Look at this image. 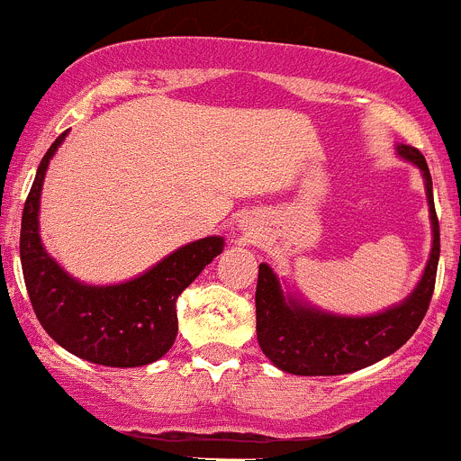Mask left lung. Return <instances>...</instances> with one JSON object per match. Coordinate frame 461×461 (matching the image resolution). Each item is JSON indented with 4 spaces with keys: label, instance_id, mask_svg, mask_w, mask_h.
Instances as JSON below:
<instances>
[{
    "label": "left lung",
    "instance_id": "obj_1",
    "mask_svg": "<svg viewBox=\"0 0 461 461\" xmlns=\"http://www.w3.org/2000/svg\"><path fill=\"white\" fill-rule=\"evenodd\" d=\"M396 154L421 170L430 208L432 249L421 280L396 307L372 316H339L294 295H285L268 264H259L255 291L258 343L268 361L298 376H336L375 366L394 354L417 331L435 291L439 262V221L432 202V179L423 154L412 145H396Z\"/></svg>",
    "mask_w": 461,
    "mask_h": 461
}]
</instances>
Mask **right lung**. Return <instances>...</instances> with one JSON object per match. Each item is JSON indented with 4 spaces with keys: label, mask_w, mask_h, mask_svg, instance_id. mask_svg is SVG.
I'll return each instance as SVG.
<instances>
[{
    "label": "right lung",
    "mask_w": 461,
    "mask_h": 461,
    "mask_svg": "<svg viewBox=\"0 0 461 461\" xmlns=\"http://www.w3.org/2000/svg\"><path fill=\"white\" fill-rule=\"evenodd\" d=\"M65 136H58L40 161L22 212L20 259L31 304L47 334L77 358L107 367L148 366L175 343L176 298L224 250V237L181 246L121 285L95 286L71 277L44 250L38 220L44 175Z\"/></svg>",
    "instance_id": "add662e5"
}]
</instances>
